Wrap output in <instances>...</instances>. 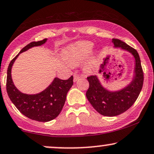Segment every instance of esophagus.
I'll use <instances>...</instances> for the list:
<instances>
[{"mask_svg": "<svg viewBox=\"0 0 154 154\" xmlns=\"http://www.w3.org/2000/svg\"><path fill=\"white\" fill-rule=\"evenodd\" d=\"M79 78H80V77L78 75H76V74L74 75V82H77Z\"/></svg>", "mask_w": 154, "mask_h": 154, "instance_id": "obj_1", "label": "esophagus"}]
</instances>
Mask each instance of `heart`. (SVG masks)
Here are the masks:
<instances>
[{"label": "heart", "instance_id": "b5f03b06", "mask_svg": "<svg viewBox=\"0 0 154 154\" xmlns=\"http://www.w3.org/2000/svg\"><path fill=\"white\" fill-rule=\"evenodd\" d=\"M93 48V43L89 41H82L69 46L63 53V58L72 65L78 64L91 52ZM97 61L95 57H92L87 66L89 69H95L97 66Z\"/></svg>", "mask_w": 154, "mask_h": 154}]
</instances>
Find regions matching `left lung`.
<instances>
[{
  "label": "left lung",
  "mask_w": 154,
  "mask_h": 154,
  "mask_svg": "<svg viewBox=\"0 0 154 154\" xmlns=\"http://www.w3.org/2000/svg\"><path fill=\"white\" fill-rule=\"evenodd\" d=\"M114 47L130 52L135 59L134 75L131 82L118 91H110L101 85L97 76L88 77L90 84L86 97L97 112L104 116H116L128 110L139 95L143 84V72L138 53L125 42L112 38Z\"/></svg>",
  "instance_id": "left-lung-1"
}]
</instances>
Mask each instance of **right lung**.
<instances>
[{
    "label": "right lung",
    "mask_w": 154,
    "mask_h": 154,
    "mask_svg": "<svg viewBox=\"0 0 154 154\" xmlns=\"http://www.w3.org/2000/svg\"><path fill=\"white\" fill-rule=\"evenodd\" d=\"M47 38L31 42L23 47L12 59L7 70L6 90L10 100L22 114L31 120L48 122L54 119L62 111L66 94L73 85V77L63 80L55 77L53 82L44 91L34 95L22 93L15 87L11 77V68L18 55L30 48L45 44Z\"/></svg>",
    "instance_id": "add662e5"
}]
</instances>
